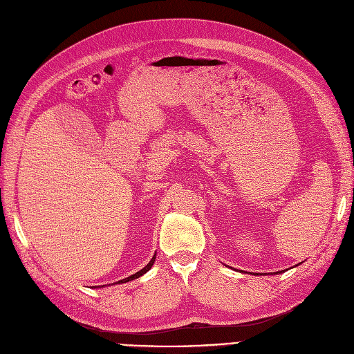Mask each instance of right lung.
<instances>
[{
  "label": "right lung",
  "instance_id": "right-lung-1",
  "mask_svg": "<svg viewBox=\"0 0 354 354\" xmlns=\"http://www.w3.org/2000/svg\"><path fill=\"white\" fill-rule=\"evenodd\" d=\"M154 259H156V255L150 259V263L146 266V267H144L142 270H140L138 272H136V274H133V276H129V277H127V279H124V280H121V281H118V283H127V281H131V280H134V279H138V277H141L142 276V274H146L150 268H151V266L154 264Z\"/></svg>",
  "mask_w": 354,
  "mask_h": 354
}]
</instances>
